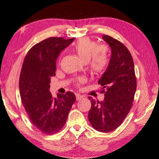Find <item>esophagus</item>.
I'll return each mask as SVG.
<instances>
[{"mask_svg":"<svg viewBox=\"0 0 159 159\" xmlns=\"http://www.w3.org/2000/svg\"><path fill=\"white\" fill-rule=\"evenodd\" d=\"M82 98H83V96L80 95V94H78V93H76V98H77V101L82 99Z\"/></svg>","mask_w":159,"mask_h":159,"instance_id":"1","label":"esophagus"}]
</instances>
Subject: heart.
<instances>
[{
    "instance_id": "1",
    "label": "heart",
    "mask_w": 159,
    "mask_h": 159,
    "mask_svg": "<svg viewBox=\"0 0 159 159\" xmlns=\"http://www.w3.org/2000/svg\"><path fill=\"white\" fill-rule=\"evenodd\" d=\"M73 51L84 62L88 65L90 73L93 76L103 74L109 65L107 49L104 46H98L95 41L84 36L79 39L73 46ZM84 78H80L76 82L77 86L84 83Z\"/></svg>"
}]
</instances>
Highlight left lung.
Segmentation results:
<instances>
[{"instance_id":"obj_1","label":"left lung","mask_w":159,"mask_h":159,"mask_svg":"<svg viewBox=\"0 0 159 159\" xmlns=\"http://www.w3.org/2000/svg\"><path fill=\"white\" fill-rule=\"evenodd\" d=\"M103 39L111 48L106 71L98 80L103 101L89 98L92 103L88 118L97 131L110 132L120 125L129 113L137 88L134 66L130 52L120 41L108 35Z\"/></svg>"}]
</instances>
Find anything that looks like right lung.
I'll return each mask as SVG.
<instances>
[{"mask_svg": "<svg viewBox=\"0 0 159 159\" xmlns=\"http://www.w3.org/2000/svg\"><path fill=\"white\" fill-rule=\"evenodd\" d=\"M75 38L50 37L35 44L23 61L20 75L21 100L32 123L46 134H53L66 124L75 95L67 92L53 98L51 77L56 75V59Z\"/></svg>", "mask_w": 159, "mask_h": 159, "instance_id": "add662e5", "label": "right lung"}]
</instances>
